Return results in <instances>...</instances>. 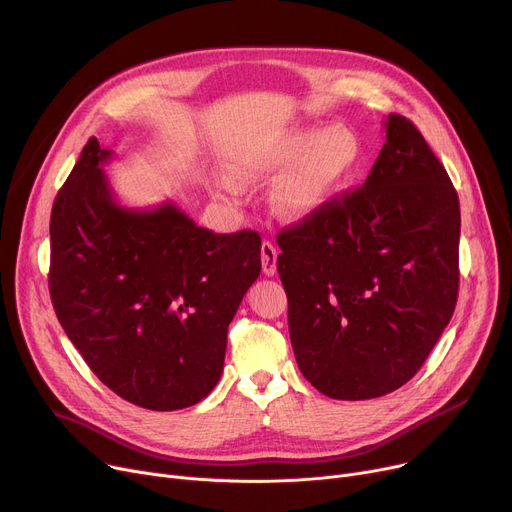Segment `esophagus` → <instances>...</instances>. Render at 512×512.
Wrapping results in <instances>:
<instances>
[{"label": "esophagus", "mask_w": 512, "mask_h": 512, "mask_svg": "<svg viewBox=\"0 0 512 512\" xmlns=\"http://www.w3.org/2000/svg\"><path fill=\"white\" fill-rule=\"evenodd\" d=\"M260 258H262V270L266 276H274L276 272V258H278V250L272 242L264 240L262 248H260Z\"/></svg>", "instance_id": "1"}]
</instances>
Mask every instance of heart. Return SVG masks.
Returning <instances> with one entry per match:
<instances>
[{
    "label": "heart",
    "instance_id": "b5f03b06",
    "mask_svg": "<svg viewBox=\"0 0 512 512\" xmlns=\"http://www.w3.org/2000/svg\"><path fill=\"white\" fill-rule=\"evenodd\" d=\"M360 158V140L346 126L291 128L238 146L227 166L244 183L266 181L280 172L270 203L280 217L301 221L319 213L339 193L356 173ZM223 189L234 195L240 191L232 181H225Z\"/></svg>",
    "mask_w": 512,
    "mask_h": 512
}]
</instances>
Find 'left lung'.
I'll return each instance as SVG.
<instances>
[{"label":"left lung","mask_w":512,"mask_h":512,"mask_svg":"<svg viewBox=\"0 0 512 512\" xmlns=\"http://www.w3.org/2000/svg\"><path fill=\"white\" fill-rule=\"evenodd\" d=\"M384 130L360 189L276 236L299 370L337 401L409 382L458 301V193L413 122Z\"/></svg>","instance_id":"1"}]
</instances>
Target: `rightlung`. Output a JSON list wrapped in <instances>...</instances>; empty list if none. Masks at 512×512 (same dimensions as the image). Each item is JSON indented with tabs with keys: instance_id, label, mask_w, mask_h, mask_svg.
Instances as JSON below:
<instances>
[{
	"instance_id": "obj_1",
	"label": "right lung",
	"mask_w": 512,
	"mask_h": 512,
	"mask_svg": "<svg viewBox=\"0 0 512 512\" xmlns=\"http://www.w3.org/2000/svg\"><path fill=\"white\" fill-rule=\"evenodd\" d=\"M91 138L50 215L52 307L93 374L150 411L197 405L215 388L227 325L260 274L256 232L213 234L175 203L116 201Z\"/></svg>"
}]
</instances>
